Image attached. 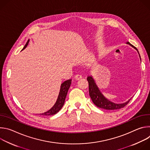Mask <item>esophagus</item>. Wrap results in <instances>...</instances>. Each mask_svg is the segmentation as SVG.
I'll return each mask as SVG.
<instances>
[{
    "mask_svg": "<svg viewBox=\"0 0 150 150\" xmlns=\"http://www.w3.org/2000/svg\"><path fill=\"white\" fill-rule=\"evenodd\" d=\"M82 78V75H79V74H76L75 76V79H76V80H79L80 79Z\"/></svg>",
    "mask_w": 150,
    "mask_h": 150,
    "instance_id": "obj_1",
    "label": "esophagus"
}]
</instances>
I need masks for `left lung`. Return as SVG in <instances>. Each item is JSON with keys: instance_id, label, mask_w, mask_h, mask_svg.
<instances>
[{"instance_id": "left-lung-1", "label": "left lung", "mask_w": 150, "mask_h": 150, "mask_svg": "<svg viewBox=\"0 0 150 150\" xmlns=\"http://www.w3.org/2000/svg\"><path fill=\"white\" fill-rule=\"evenodd\" d=\"M127 44H129L132 47H133L134 49H135L138 53L139 52L137 50V49L132 46L131 44H130L129 42H126ZM140 57V55H139ZM141 58V57H140ZM87 81L88 82L89 84V94L90 96L94 103V104L97 106L98 108L104 109L105 110H117L120 109L121 108H124V107L129 102L131 99H129L127 101L122 103V104H116L115 103H113L109 100L107 99L100 92V90L98 89V87L97 86L96 83H95V81L94 79L93 78L92 76H89L87 77Z\"/></svg>"}]
</instances>
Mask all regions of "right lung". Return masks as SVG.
<instances>
[{
  "label": "right lung",
  "mask_w": 150,
  "mask_h": 150,
  "mask_svg": "<svg viewBox=\"0 0 150 150\" xmlns=\"http://www.w3.org/2000/svg\"><path fill=\"white\" fill-rule=\"evenodd\" d=\"M29 41H30L29 40L27 41L26 45L24 46L23 50H24L27 46L28 42H29ZM71 81H72V79L67 80L61 84L60 90V92H59V94L58 96V98H57V101H56V103L54 104V105L49 110H48L47 112H46L45 113L40 114V115L45 116L53 115H55L56 113H57L62 109V108L64 104V103H65V100L68 90L71 86Z\"/></svg>",
  "instance_id": "right-lung-1"
}]
</instances>
